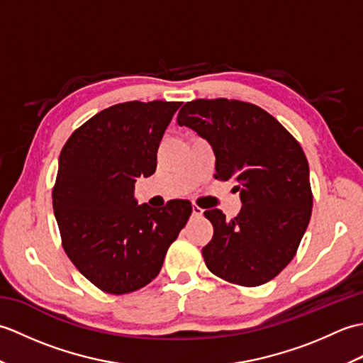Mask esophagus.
<instances>
[{"label": "esophagus", "instance_id": "34e87169", "mask_svg": "<svg viewBox=\"0 0 363 363\" xmlns=\"http://www.w3.org/2000/svg\"><path fill=\"white\" fill-rule=\"evenodd\" d=\"M191 211H194L195 217H201V215H203V209H201V207H198L196 204L191 206Z\"/></svg>", "mask_w": 363, "mask_h": 363}]
</instances>
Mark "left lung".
Listing matches in <instances>:
<instances>
[{
    "label": "left lung",
    "mask_w": 363,
    "mask_h": 363,
    "mask_svg": "<svg viewBox=\"0 0 363 363\" xmlns=\"http://www.w3.org/2000/svg\"><path fill=\"white\" fill-rule=\"evenodd\" d=\"M209 142L215 177L234 179L242 209L233 220L206 211L213 225L203 248L207 268L246 287L265 284L290 264L312 213L309 164L299 143L273 115L235 99H195L177 113Z\"/></svg>",
    "instance_id": "1"
}]
</instances>
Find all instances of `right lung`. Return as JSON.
<instances>
[{"label": "right lung", "instance_id": "right-lung-1", "mask_svg": "<svg viewBox=\"0 0 363 363\" xmlns=\"http://www.w3.org/2000/svg\"><path fill=\"white\" fill-rule=\"evenodd\" d=\"M182 103L129 101L94 115L60 151L52 207L76 268L112 295L135 291L160 272L191 213L189 199L138 206L134 184L157 167V150Z\"/></svg>", "mask_w": 363, "mask_h": 363}]
</instances>
